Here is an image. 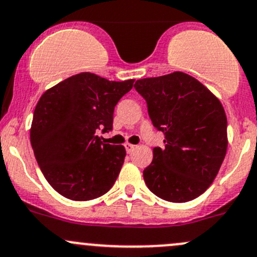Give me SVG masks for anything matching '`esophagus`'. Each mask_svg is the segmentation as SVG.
<instances>
[{
  "label": "esophagus",
  "mask_w": 257,
  "mask_h": 257,
  "mask_svg": "<svg viewBox=\"0 0 257 257\" xmlns=\"http://www.w3.org/2000/svg\"><path fill=\"white\" fill-rule=\"evenodd\" d=\"M134 149H136V145H133V144H125V150H126V153H132V151H133Z\"/></svg>",
  "instance_id": "1"
}]
</instances>
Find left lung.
<instances>
[{
	"instance_id": "8db88e82",
	"label": "left lung",
	"mask_w": 257,
	"mask_h": 257,
	"mask_svg": "<svg viewBox=\"0 0 257 257\" xmlns=\"http://www.w3.org/2000/svg\"><path fill=\"white\" fill-rule=\"evenodd\" d=\"M134 87L165 136V148H154L153 161L143 171L148 188L165 201H192L212 185L225 158L226 115L220 101L181 71L138 80Z\"/></svg>"
}]
</instances>
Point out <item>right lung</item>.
I'll return each mask as SVG.
<instances>
[{"mask_svg": "<svg viewBox=\"0 0 257 257\" xmlns=\"http://www.w3.org/2000/svg\"><path fill=\"white\" fill-rule=\"evenodd\" d=\"M134 80L109 81L81 72L45 91L34 109L31 144L49 185L72 201H90L112 188L125 158L123 145L104 144L115 104Z\"/></svg>", "mask_w": 257, "mask_h": 257, "instance_id": "right-lung-1", "label": "right lung"}]
</instances>
